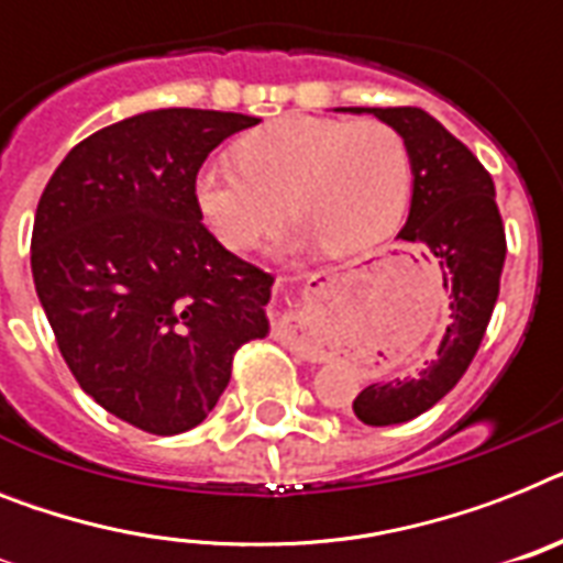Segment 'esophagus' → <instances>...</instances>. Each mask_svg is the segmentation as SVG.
I'll list each match as a JSON object with an SVG mask.
<instances>
[{
    "mask_svg": "<svg viewBox=\"0 0 563 563\" xmlns=\"http://www.w3.org/2000/svg\"><path fill=\"white\" fill-rule=\"evenodd\" d=\"M277 341H283V346H289L291 353L306 355V346L300 344V341H295V338H291V335H283V332H277Z\"/></svg>",
    "mask_w": 563,
    "mask_h": 563,
    "instance_id": "1",
    "label": "esophagus"
}]
</instances>
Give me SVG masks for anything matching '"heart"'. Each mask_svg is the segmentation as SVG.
Masks as SVG:
<instances>
[{"label": "heart", "instance_id": "b5f03b06", "mask_svg": "<svg viewBox=\"0 0 563 563\" xmlns=\"http://www.w3.org/2000/svg\"><path fill=\"white\" fill-rule=\"evenodd\" d=\"M410 190V155L387 123L286 115L249 132L236 164L210 162L194 178L196 210L225 249L249 251L283 219L300 231L291 249L321 240L355 254L385 240Z\"/></svg>", "mask_w": 563, "mask_h": 563}]
</instances>
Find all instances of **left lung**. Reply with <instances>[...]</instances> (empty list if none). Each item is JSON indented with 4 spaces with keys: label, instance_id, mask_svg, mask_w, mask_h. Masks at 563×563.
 Masks as SVG:
<instances>
[{
    "label": "left lung",
    "instance_id": "1",
    "mask_svg": "<svg viewBox=\"0 0 563 563\" xmlns=\"http://www.w3.org/2000/svg\"><path fill=\"white\" fill-rule=\"evenodd\" d=\"M338 112H369L401 135L410 155L413 196L399 240L431 251L451 297L445 332L431 358L401 378L364 387L353 401L361 422L382 428L422 416L463 378L495 312L506 234L488 170L424 109L341 107Z\"/></svg>",
    "mask_w": 563,
    "mask_h": 563
}]
</instances>
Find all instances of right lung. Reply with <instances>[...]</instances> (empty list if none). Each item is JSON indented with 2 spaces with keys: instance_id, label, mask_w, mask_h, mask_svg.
Wrapping results in <instances>:
<instances>
[{
  "instance_id": "1",
  "label": "right lung",
  "mask_w": 563,
  "mask_h": 563,
  "mask_svg": "<svg viewBox=\"0 0 563 563\" xmlns=\"http://www.w3.org/2000/svg\"><path fill=\"white\" fill-rule=\"evenodd\" d=\"M260 118L153 109L59 162L34 217L36 297L77 385L123 422L173 437L202 422L242 344L268 335L274 277L210 234L194 178Z\"/></svg>"
}]
</instances>
